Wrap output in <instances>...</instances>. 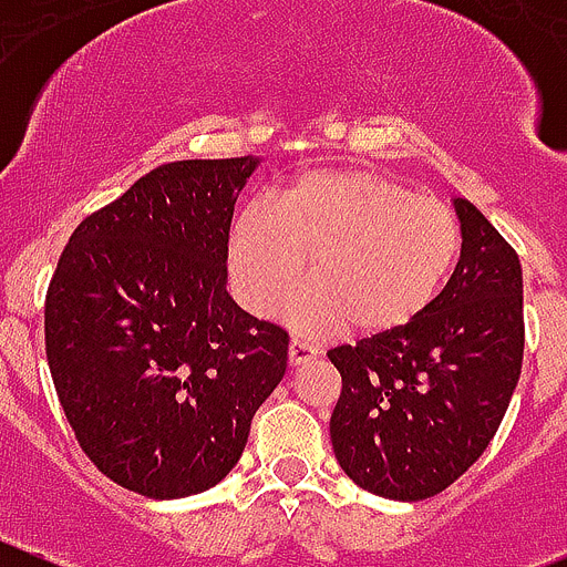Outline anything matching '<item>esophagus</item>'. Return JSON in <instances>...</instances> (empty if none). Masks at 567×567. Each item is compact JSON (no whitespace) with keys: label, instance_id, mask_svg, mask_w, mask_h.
<instances>
[{"label":"esophagus","instance_id":"obj_1","mask_svg":"<svg viewBox=\"0 0 567 567\" xmlns=\"http://www.w3.org/2000/svg\"><path fill=\"white\" fill-rule=\"evenodd\" d=\"M316 355H319V350H316V347L310 344V341H302V339L290 341V347H288L290 364H305V361L316 359Z\"/></svg>","mask_w":567,"mask_h":567}]
</instances>
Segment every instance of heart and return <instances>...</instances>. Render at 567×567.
Segmentation results:
<instances>
[{"mask_svg":"<svg viewBox=\"0 0 567 567\" xmlns=\"http://www.w3.org/2000/svg\"><path fill=\"white\" fill-rule=\"evenodd\" d=\"M461 254L446 203L370 169L305 172L271 208H246L228 234L239 302L268 316L305 274L288 316L305 333L350 321L364 336L401 330L435 302Z\"/></svg>","mask_w":567,"mask_h":567,"instance_id":"heart-1","label":"heart"}]
</instances>
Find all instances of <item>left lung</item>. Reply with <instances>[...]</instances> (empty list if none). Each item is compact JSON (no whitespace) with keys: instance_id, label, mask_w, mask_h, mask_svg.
Masks as SVG:
<instances>
[{"instance_id":"left-lung-1","label":"left lung","mask_w":567,"mask_h":567,"mask_svg":"<svg viewBox=\"0 0 567 567\" xmlns=\"http://www.w3.org/2000/svg\"><path fill=\"white\" fill-rule=\"evenodd\" d=\"M463 246L412 324L328 350L341 375L330 415L339 466L390 499L441 494L486 452L523 370V268L477 206L457 197Z\"/></svg>"}]
</instances>
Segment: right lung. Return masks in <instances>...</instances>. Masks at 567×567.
Here are the masks:
<instances>
[{
	"instance_id": "add662e5",
	"label": "right lung",
	"mask_w": 567,
	"mask_h": 567,
	"mask_svg": "<svg viewBox=\"0 0 567 567\" xmlns=\"http://www.w3.org/2000/svg\"><path fill=\"white\" fill-rule=\"evenodd\" d=\"M254 157L163 163L79 223L44 299V350L81 452L152 499L217 486L288 367V330L226 290Z\"/></svg>"
}]
</instances>
